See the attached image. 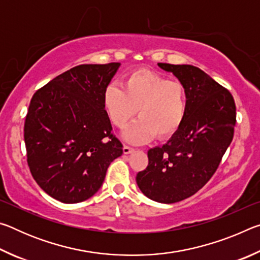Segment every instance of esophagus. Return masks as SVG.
<instances>
[{
  "instance_id": "34e87169",
  "label": "esophagus",
  "mask_w": 260,
  "mask_h": 260,
  "mask_svg": "<svg viewBox=\"0 0 260 260\" xmlns=\"http://www.w3.org/2000/svg\"><path fill=\"white\" fill-rule=\"evenodd\" d=\"M122 151H124L125 155H128V153L134 151V149L132 147H128V146H124V148H122Z\"/></svg>"
}]
</instances>
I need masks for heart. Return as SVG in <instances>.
<instances>
[{
	"label": "heart",
	"mask_w": 260,
	"mask_h": 260,
	"mask_svg": "<svg viewBox=\"0 0 260 260\" xmlns=\"http://www.w3.org/2000/svg\"><path fill=\"white\" fill-rule=\"evenodd\" d=\"M102 102L109 120L120 129L138 111L140 119L124 136L132 143H146L156 134L169 138L181 127L188 98L182 82L150 70H136L126 74L121 87L117 83L105 87Z\"/></svg>",
	"instance_id": "obj_1"
}]
</instances>
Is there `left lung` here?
Segmentation results:
<instances>
[{
    "mask_svg": "<svg viewBox=\"0 0 260 260\" xmlns=\"http://www.w3.org/2000/svg\"><path fill=\"white\" fill-rule=\"evenodd\" d=\"M187 89L184 120L161 147L148 151V166L136 174L144 195L171 204L197 192L217 171L234 136L236 107L230 90L192 65L158 63Z\"/></svg>",
    "mask_w": 260,
    "mask_h": 260,
    "instance_id": "1",
    "label": "left lung"
}]
</instances>
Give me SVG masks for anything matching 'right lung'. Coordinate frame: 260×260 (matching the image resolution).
<instances>
[{
	"label": "right lung",
	"instance_id": "1",
	"mask_svg": "<svg viewBox=\"0 0 260 260\" xmlns=\"http://www.w3.org/2000/svg\"><path fill=\"white\" fill-rule=\"evenodd\" d=\"M120 63L82 64L35 91L24 126L27 164L43 191L63 203L98 192L121 156L103 108V91Z\"/></svg>",
	"mask_w": 260,
	"mask_h": 260
}]
</instances>
